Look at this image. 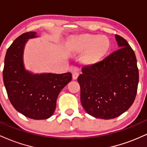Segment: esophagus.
I'll list each match as a JSON object with an SVG mask.
<instances>
[{"instance_id":"obj_1","label":"esophagus","mask_w":147,"mask_h":147,"mask_svg":"<svg viewBox=\"0 0 147 147\" xmlns=\"http://www.w3.org/2000/svg\"><path fill=\"white\" fill-rule=\"evenodd\" d=\"M78 76H79L78 69L74 68L73 72H72V78H73V79H77V77H78Z\"/></svg>"}]
</instances>
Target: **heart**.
<instances>
[{
  "label": "heart",
  "instance_id": "b5f03b06",
  "mask_svg": "<svg viewBox=\"0 0 147 147\" xmlns=\"http://www.w3.org/2000/svg\"><path fill=\"white\" fill-rule=\"evenodd\" d=\"M70 46L76 52H85L83 59L86 63L92 64L100 60L110 48V41L106 36L86 34L77 36L70 41Z\"/></svg>",
  "mask_w": 147,
  "mask_h": 147
}]
</instances>
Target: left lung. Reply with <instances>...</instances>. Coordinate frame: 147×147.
Returning <instances> with one entry per match:
<instances>
[{
    "instance_id": "left-lung-1",
    "label": "left lung",
    "mask_w": 147,
    "mask_h": 147,
    "mask_svg": "<svg viewBox=\"0 0 147 147\" xmlns=\"http://www.w3.org/2000/svg\"><path fill=\"white\" fill-rule=\"evenodd\" d=\"M119 49L101 61L82 68L78 77L81 102L92 117L110 119L131 107L137 94L139 72L135 52L115 34Z\"/></svg>"
}]
</instances>
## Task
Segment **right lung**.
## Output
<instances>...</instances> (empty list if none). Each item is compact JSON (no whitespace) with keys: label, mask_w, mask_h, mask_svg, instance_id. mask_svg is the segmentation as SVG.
Instances as JSON below:
<instances>
[{"label":"right lung","mask_w":147,"mask_h":147,"mask_svg":"<svg viewBox=\"0 0 147 147\" xmlns=\"http://www.w3.org/2000/svg\"><path fill=\"white\" fill-rule=\"evenodd\" d=\"M36 32L22 34L7 49L3 77L8 97L16 111L34 119H48L56 109L61 90L72 80V74H32L25 69L23 50Z\"/></svg>","instance_id":"1"}]
</instances>
